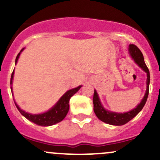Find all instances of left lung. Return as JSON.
I'll list each match as a JSON object with an SVG mask.
<instances>
[{
    "label": "left lung",
    "mask_w": 160,
    "mask_h": 160,
    "mask_svg": "<svg viewBox=\"0 0 160 160\" xmlns=\"http://www.w3.org/2000/svg\"><path fill=\"white\" fill-rule=\"evenodd\" d=\"M129 52L131 56L135 60V62L142 68L148 74V79H147V91L145 93L144 98L141 100V103L137 106L136 108L132 110L131 111L127 112V113H113L106 111L104 108L102 107L100 101H99L98 94L96 91L94 92V95H93V105H94V112L95 115L102 122H106V123L113 125V126H122V125L127 123L128 121L136 116L138 113L140 112L142 108H144L145 103L148 99V94H149V85H150V71L148 69V66L146 65L144 62V56H143L142 52H141L140 49L137 46L134 44L129 45Z\"/></svg>",
    "instance_id": "obj_1"
}]
</instances>
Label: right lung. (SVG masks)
Instances as JSON below:
<instances>
[{
    "mask_svg": "<svg viewBox=\"0 0 160 160\" xmlns=\"http://www.w3.org/2000/svg\"><path fill=\"white\" fill-rule=\"evenodd\" d=\"M24 49H22L20 52L17 55L16 58V63L18 61V58H19L20 53ZM13 74H14V70L12 71V75H11V79H10V84H12V80L13 78ZM81 86H78V87L74 88V89L68 90L67 92L65 93L61 98L59 99L56 105L53 107L52 109L49 110V111L46 112L44 113H41V114H30V113H28L26 112L23 111L22 110H21L19 108V106L16 104L15 102V104L17 108V109L19 110L20 113L22 114L25 118H27L28 120H30L31 122H33L34 123H35L38 126H52V125L58 123V122H61L62 120H64V118L67 115L68 112L69 111V101L70 98L74 95L75 93L78 92L79 89H80Z\"/></svg>",
    "mask_w": 160,
    "mask_h": 160,
    "instance_id": "right-lung-1",
    "label": "right lung"
}]
</instances>
